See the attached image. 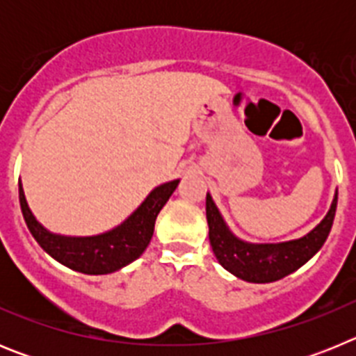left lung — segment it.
I'll list each match as a JSON object with an SVG mask.
<instances>
[{
	"instance_id": "8db88e82",
	"label": "left lung",
	"mask_w": 356,
	"mask_h": 356,
	"mask_svg": "<svg viewBox=\"0 0 356 356\" xmlns=\"http://www.w3.org/2000/svg\"><path fill=\"white\" fill-rule=\"evenodd\" d=\"M337 210V194L333 197L328 213L316 228L298 241L282 244H248L238 241L222 221L221 213L207 194V221L209 238L216 259L226 271L253 284H269L291 275L323 248L328 238Z\"/></svg>"
}]
</instances>
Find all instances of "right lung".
<instances>
[{
  "label": "right lung",
  "instance_id": "1",
  "mask_svg": "<svg viewBox=\"0 0 356 356\" xmlns=\"http://www.w3.org/2000/svg\"><path fill=\"white\" fill-rule=\"evenodd\" d=\"M180 180L156 187L127 221L108 234L96 237H60L49 234L30 212L23 185L19 181V203L30 234L44 251L69 269L85 275H108L137 260L149 244L155 221Z\"/></svg>",
  "mask_w": 356,
  "mask_h": 356
}]
</instances>
